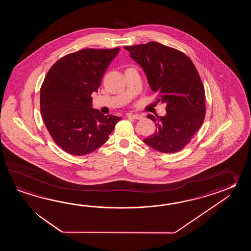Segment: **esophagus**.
<instances>
[{
    "mask_svg": "<svg viewBox=\"0 0 251 251\" xmlns=\"http://www.w3.org/2000/svg\"><path fill=\"white\" fill-rule=\"evenodd\" d=\"M127 118H133V119H143L144 117L139 115V114H131V113H129V114H127Z\"/></svg>",
    "mask_w": 251,
    "mask_h": 251,
    "instance_id": "esophagus-1",
    "label": "esophagus"
}]
</instances>
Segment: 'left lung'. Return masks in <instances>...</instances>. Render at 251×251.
I'll use <instances>...</instances> for the list:
<instances>
[{
  "label": "left lung",
  "instance_id": "left-lung-1",
  "mask_svg": "<svg viewBox=\"0 0 251 251\" xmlns=\"http://www.w3.org/2000/svg\"><path fill=\"white\" fill-rule=\"evenodd\" d=\"M142 66L157 101L166 103V116L153 117L157 130L144 142L152 149L174 153L190 143L205 117L204 87L187 54L157 42L125 47Z\"/></svg>",
  "mask_w": 251,
  "mask_h": 251
}]
</instances>
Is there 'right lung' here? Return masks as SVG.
I'll return each mask as SVG.
<instances>
[{
    "label": "right lung",
    "instance_id": "right-lung-1",
    "mask_svg": "<svg viewBox=\"0 0 251 251\" xmlns=\"http://www.w3.org/2000/svg\"><path fill=\"white\" fill-rule=\"evenodd\" d=\"M120 48H86L49 69L40 88V112L53 142L67 153L89 154L105 144L121 118L91 107L107 66Z\"/></svg>",
    "mask_w": 251,
    "mask_h": 251
}]
</instances>
